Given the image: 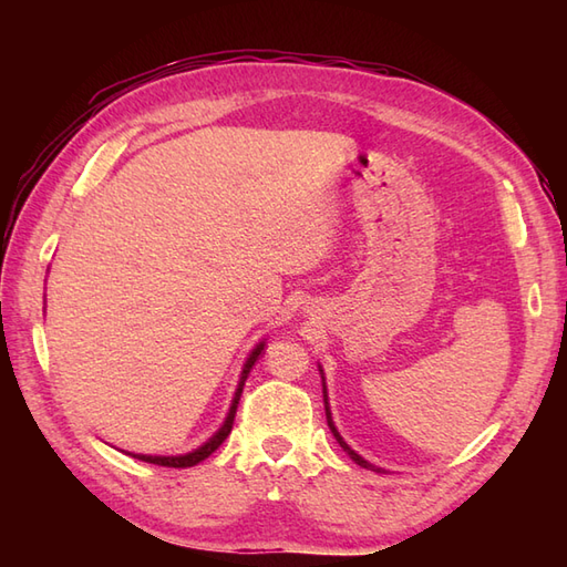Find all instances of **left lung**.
<instances>
[{
    "instance_id": "left-lung-1",
    "label": "left lung",
    "mask_w": 567,
    "mask_h": 567,
    "mask_svg": "<svg viewBox=\"0 0 567 567\" xmlns=\"http://www.w3.org/2000/svg\"><path fill=\"white\" fill-rule=\"evenodd\" d=\"M323 402H326V388H323ZM326 421H329V427H331V433H333V437L338 440V444H340V447H342V450H346V452L350 454V458H354V461L359 463V466H364V468H373V466H371V463H367V461H364L362 456H359L357 452H352V450L348 447V444H346V442H342V437L338 435V431H336V425H333V421H331V411H329V402H326Z\"/></svg>"
}]
</instances>
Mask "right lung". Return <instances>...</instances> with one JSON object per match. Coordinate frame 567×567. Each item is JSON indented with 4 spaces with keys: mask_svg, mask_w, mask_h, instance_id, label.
Segmentation results:
<instances>
[{
    "mask_svg": "<svg viewBox=\"0 0 567 567\" xmlns=\"http://www.w3.org/2000/svg\"><path fill=\"white\" fill-rule=\"evenodd\" d=\"M262 342L260 346H257L255 350H252V354L248 357V362H246V367H244V375H241V383H238V390H236V398H234V404H231V409H229V416H227V421H225V425L219 427V433L210 440V442H205L200 450H196V452H192V454H184V456H144V454H132L134 458H142V461H146V463H156V466H167V468H192V466H196V463H200V461H205L208 458L215 450H219V444L225 442L227 437H229V433H231V427H234V419H236V409H238V400H241V392H244V385H246V379H248V373H250V369H252V364L257 362V357H260V352H262Z\"/></svg>",
    "mask_w": 567,
    "mask_h": 567,
    "instance_id": "right-lung-1",
    "label": "right lung"
}]
</instances>
